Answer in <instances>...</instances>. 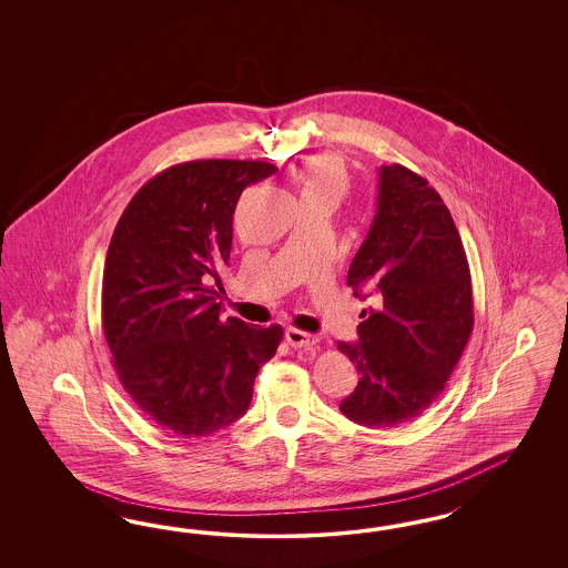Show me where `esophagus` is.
Segmentation results:
<instances>
[{
  "instance_id": "obj_1",
  "label": "esophagus",
  "mask_w": 568,
  "mask_h": 568,
  "mask_svg": "<svg viewBox=\"0 0 568 568\" xmlns=\"http://www.w3.org/2000/svg\"><path fill=\"white\" fill-rule=\"evenodd\" d=\"M285 339L292 347H314L318 344V339L314 335H310L306 331H300V328L290 327L285 331Z\"/></svg>"
}]
</instances>
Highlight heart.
Wrapping results in <instances>:
<instances>
[{"mask_svg": "<svg viewBox=\"0 0 568 568\" xmlns=\"http://www.w3.org/2000/svg\"><path fill=\"white\" fill-rule=\"evenodd\" d=\"M302 195L328 197L339 204L349 191V174L337 155L321 154L310 158L300 169Z\"/></svg>", "mask_w": 568, "mask_h": 568, "instance_id": "b5f03b06", "label": "heart"}]
</instances>
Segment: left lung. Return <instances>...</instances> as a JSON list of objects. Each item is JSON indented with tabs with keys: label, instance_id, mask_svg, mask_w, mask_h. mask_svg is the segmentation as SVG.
Listing matches in <instances>:
<instances>
[{
	"label": "left lung",
	"instance_id": "left-lung-1",
	"mask_svg": "<svg viewBox=\"0 0 568 568\" xmlns=\"http://www.w3.org/2000/svg\"><path fill=\"white\" fill-rule=\"evenodd\" d=\"M347 285L378 304L362 310L361 342L337 344L361 373L339 410L364 427L408 423L444 392L475 323L465 245L427 179L381 166L377 214Z\"/></svg>",
	"mask_w": 568,
	"mask_h": 568
}]
</instances>
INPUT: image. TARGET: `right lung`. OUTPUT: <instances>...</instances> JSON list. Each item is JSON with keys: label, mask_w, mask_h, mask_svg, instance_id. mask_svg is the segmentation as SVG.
Here are the masks:
<instances>
[{"label": "right lung", "mask_w": 568, "mask_h": 568, "mask_svg": "<svg viewBox=\"0 0 568 568\" xmlns=\"http://www.w3.org/2000/svg\"><path fill=\"white\" fill-rule=\"evenodd\" d=\"M260 160H191L133 195L105 254L102 327L122 387L183 437L224 429L252 402L283 328L221 318L241 191L275 174Z\"/></svg>", "instance_id": "obj_1"}]
</instances>
